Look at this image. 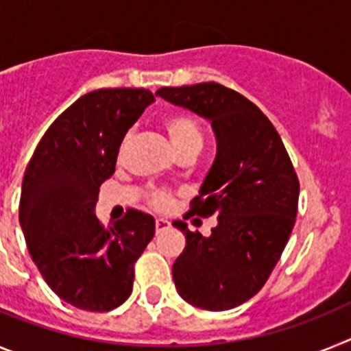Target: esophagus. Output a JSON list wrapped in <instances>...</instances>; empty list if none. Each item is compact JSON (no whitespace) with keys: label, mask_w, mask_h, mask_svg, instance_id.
Here are the masks:
<instances>
[{"label":"esophagus","mask_w":351,"mask_h":351,"mask_svg":"<svg viewBox=\"0 0 351 351\" xmlns=\"http://www.w3.org/2000/svg\"><path fill=\"white\" fill-rule=\"evenodd\" d=\"M167 228H169V222H167L166 219H157V221H155V231H157V233H162Z\"/></svg>","instance_id":"34e87169"}]
</instances>
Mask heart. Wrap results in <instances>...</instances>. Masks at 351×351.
Listing matches in <instances>:
<instances>
[{
  "label": "heart",
  "mask_w": 351,
  "mask_h": 351,
  "mask_svg": "<svg viewBox=\"0 0 351 351\" xmlns=\"http://www.w3.org/2000/svg\"><path fill=\"white\" fill-rule=\"evenodd\" d=\"M164 129H166L176 154L185 150V148H199L201 150L203 134H201L199 125L196 123V120L189 117V114H182V112L169 114L164 120ZM150 203L157 210H167L171 206L173 199L166 191H154L150 194Z\"/></svg>",
  "instance_id": "heart-1"
}]
</instances>
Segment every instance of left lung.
Here are the masks:
<instances>
[{
	"label": "left lung",
	"mask_w": 351,
	"mask_h": 351,
	"mask_svg": "<svg viewBox=\"0 0 351 351\" xmlns=\"http://www.w3.org/2000/svg\"><path fill=\"white\" fill-rule=\"evenodd\" d=\"M155 95L212 125L217 154L187 217H217L210 237L187 224L173 281L185 302L228 311L254 297L293 230L298 178L274 125L251 100L219 83L160 88Z\"/></svg>",
	"instance_id": "left-lung-1"
}]
</instances>
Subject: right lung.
Returning a JSON list of instances; mask_svg holds the SVG:
<instances>
[{
	"instance_id": "right-lung-1",
	"label": "right lung",
	"mask_w": 351,
	"mask_h": 351,
	"mask_svg": "<svg viewBox=\"0 0 351 351\" xmlns=\"http://www.w3.org/2000/svg\"><path fill=\"white\" fill-rule=\"evenodd\" d=\"M155 97L143 88L90 91L54 120L23 178L19 222L32 260L58 297L84 311H111L132 293L134 263L155 219L129 210L109 230L95 215L99 187Z\"/></svg>"
}]
</instances>
